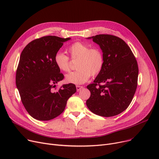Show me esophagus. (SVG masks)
I'll return each instance as SVG.
<instances>
[{
  "label": "esophagus",
  "mask_w": 159,
  "mask_h": 159,
  "mask_svg": "<svg viewBox=\"0 0 159 159\" xmlns=\"http://www.w3.org/2000/svg\"><path fill=\"white\" fill-rule=\"evenodd\" d=\"M76 88H77V91H80L82 88H83V86H76Z\"/></svg>",
  "instance_id": "34e87169"
}]
</instances>
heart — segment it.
Instances as JSON below:
<instances>
[{"label": "heart", "mask_w": 159, "mask_h": 159, "mask_svg": "<svg viewBox=\"0 0 159 159\" xmlns=\"http://www.w3.org/2000/svg\"><path fill=\"white\" fill-rule=\"evenodd\" d=\"M67 51L73 61L76 63L77 71L71 72L66 76V80L75 84H84L90 76L95 77L101 73L104 66V56L99 48L91 46L81 42L71 44ZM57 68L62 72H68L71 69V63L68 56L58 52L53 57Z\"/></svg>", "instance_id": "1"}]
</instances>
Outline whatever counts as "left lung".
<instances>
[{"mask_svg": "<svg viewBox=\"0 0 159 159\" xmlns=\"http://www.w3.org/2000/svg\"><path fill=\"white\" fill-rule=\"evenodd\" d=\"M91 38L102 50L104 66L93 84L87 86L91 95L86 105L93 113L110 117L126 110L131 102L137 87L138 64L122 39L108 34Z\"/></svg>", "mask_w": 159, "mask_h": 159, "instance_id": "obj_1", "label": "left lung"}]
</instances>
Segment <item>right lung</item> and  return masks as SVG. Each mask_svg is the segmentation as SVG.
<instances>
[{"mask_svg":"<svg viewBox=\"0 0 159 159\" xmlns=\"http://www.w3.org/2000/svg\"><path fill=\"white\" fill-rule=\"evenodd\" d=\"M70 38L44 36L32 40L24 48L16 71V86L28 113L39 120H49L64 110L67 101L75 92L72 83L57 89L64 75L55 66V54Z\"/></svg>","mask_w":159,"mask_h":159,"instance_id":"add662e5","label":"right lung"}]
</instances>
